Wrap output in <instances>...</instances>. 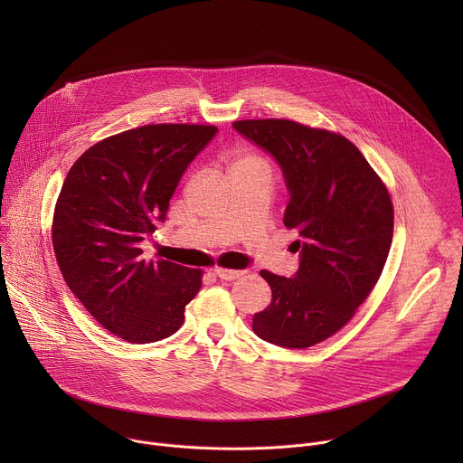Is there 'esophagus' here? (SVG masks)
Listing matches in <instances>:
<instances>
[{
    "mask_svg": "<svg viewBox=\"0 0 463 463\" xmlns=\"http://www.w3.org/2000/svg\"><path fill=\"white\" fill-rule=\"evenodd\" d=\"M243 275H245V271H234V269H223V268L214 269V277H218L220 280H236Z\"/></svg>",
    "mask_w": 463,
    "mask_h": 463,
    "instance_id": "obj_1",
    "label": "esophagus"
}]
</instances>
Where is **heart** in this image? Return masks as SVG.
Wrapping results in <instances>:
<instances>
[{
  "label": "heart",
  "instance_id": "obj_1",
  "mask_svg": "<svg viewBox=\"0 0 463 463\" xmlns=\"http://www.w3.org/2000/svg\"><path fill=\"white\" fill-rule=\"evenodd\" d=\"M232 168H260V170H268V165H266V161H263L261 157H258L256 154L238 152L234 156V159H232L231 170Z\"/></svg>",
  "mask_w": 463,
  "mask_h": 463
}]
</instances>
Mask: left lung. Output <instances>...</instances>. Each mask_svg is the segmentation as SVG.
<instances>
[{"label":"left lung","instance_id":"left-lung-1","mask_svg":"<svg viewBox=\"0 0 463 463\" xmlns=\"http://www.w3.org/2000/svg\"><path fill=\"white\" fill-rule=\"evenodd\" d=\"M232 128L282 170L289 203L284 225L298 232V271H261L271 304L252 332L282 348H309L352 318L381 277L392 243L386 186L346 137L284 118L238 120Z\"/></svg>","mask_w":463,"mask_h":463}]
</instances>
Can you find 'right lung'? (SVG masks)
I'll return each instance as SVG.
<instances>
[{"instance_id": "1", "label": "right lung", "mask_w": 463, "mask_h": 463, "mask_svg": "<svg viewBox=\"0 0 463 463\" xmlns=\"http://www.w3.org/2000/svg\"><path fill=\"white\" fill-rule=\"evenodd\" d=\"M216 126L148 124L84 152L65 175L52 247L65 284L95 320L136 345L170 337L202 271L145 260L141 243L166 220L170 197Z\"/></svg>"}]
</instances>
